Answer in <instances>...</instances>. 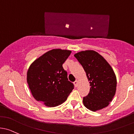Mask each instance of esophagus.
<instances>
[{
	"instance_id": "1",
	"label": "esophagus",
	"mask_w": 134,
	"mask_h": 134,
	"mask_svg": "<svg viewBox=\"0 0 134 134\" xmlns=\"http://www.w3.org/2000/svg\"><path fill=\"white\" fill-rule=\"evenodd\" d=\"M74 86H75V87H76L77 86H78V81H77V80H76V81L74 82Z\"/></svg>"
}]
</instances>
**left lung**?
<instances>
[{"label": "left lung", "instance_id": "left-lung-1", "mask_svg": "<svg viewBox=\"0 0 134 134\" xmlns=\"http://www.w3.org/2000/svg\"><path fill=\"white\" fill-rule=\"evenodd\" d=\"M85 70L90 81V91L83 97L85 107L92 111L106 107L116 91L117 81L111 66L102 56L94 51H85L74 54Z\"/></svg>", "mask_w": 134, "mask_h": 134}]
</instances>
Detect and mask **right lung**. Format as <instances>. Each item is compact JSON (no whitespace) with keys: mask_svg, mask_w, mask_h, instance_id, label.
Instances as JSON below:
<instances>
[{"mask_svg":"<svg viewBox=\"0 0 134 134\" xmlns=\"http://www.w3.org/2000/svg\"><path fill=\"white\" fill-rule=\"evenodd\" d=\"M71 53V51L53 49L31 65L27 81L36 101L53 107L67 99L74 85L69 81L62 65Z\"/></svg>","mask_w":134,"mask_h":134,"instance_id":"obj_1","label":"right lung"}]
</instances>
